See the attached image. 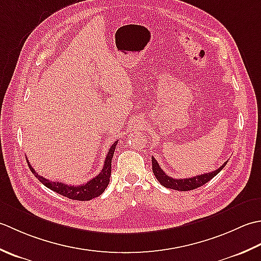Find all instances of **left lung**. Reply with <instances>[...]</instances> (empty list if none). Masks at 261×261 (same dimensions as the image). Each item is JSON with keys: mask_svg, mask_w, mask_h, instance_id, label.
I'll list each match as a JSON object with an SVG mask.
<instances>
[{"mask_svg": "<svg viewBox=\"0 0 261 261\" xmlns=\"http://www.w3.org/2000/svg\"><path fill=\"white\" fill-rule=\"evenodd\" d=\"M225 162L223 166H221L217 170H214V171L208 172V173H204L200 175H196V177H191V178H184V179H175L172 177H169L166 172L161 169L160 164L158 163V161L152 156V170L153 173L155 175V178L159 180L162 186H164L166 188H170L173 190H180V191H187V190H193L200 187V186L205 185L206 182H208L211 179H213L215 175L219 173L221 170L225 167Z\"/></svg>", "mask_w": 261, "mask_h": 261, "instance_id": "8db88e82", "label": "left lung"}]
</instances>
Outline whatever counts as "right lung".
<instances>
[{
	"label": "right lung",
	"mask_w": 261,
	"mask_h": 261,
	"mask_svg": "<svg viewBox=\"0 0 261 261\" xmlns=\"http://www.w3.org/2000/svg\"><path fill=\"white\" fill-rule=\"evenodd\" d=\"M116 145H117V141L110 146L101 172L98 175H95V177L90 180V181L80 186H71V185H65L58 181H50V180L41 177V175L37 173L34 170V168L30 166L29 162H28V166L31 170V172L35 174V177L50 190L55 191V193L70 199L90 200L94 197H98V196L102 194L105 189L107 188V186L109 185V178L111 174V160H113Z\"/></svg>",
	"instance_id": "right-lung-1"
}]
</instances>
